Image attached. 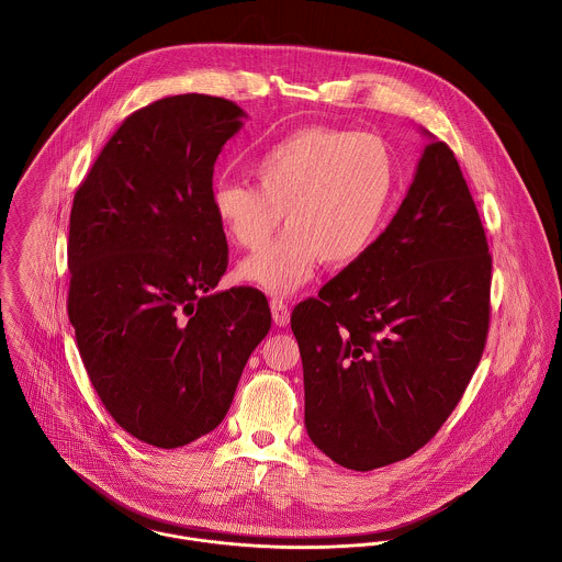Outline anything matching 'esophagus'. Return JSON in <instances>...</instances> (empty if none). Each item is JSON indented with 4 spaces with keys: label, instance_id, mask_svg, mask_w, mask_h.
I'll return each instance as SVG.
<instances>
[{
    "label": "esophagus",
    "instance_id": "34e87169",
    "mask_svg": "<svg viewBox=\"0 0 562 562\" xmlns=\"http://www.w3.org/2000/svg\"><path fill=\"white\" fill-rule=\"evenodd\" d=\"M270 312H272V321L277 326H288L290 324V307L283 299H270Z\"/></svg>",
    "mask_w": 562,
    "mask_h": 562
}]
</instances>
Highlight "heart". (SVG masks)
<instances>
[{"instance_id": "obj_1", "label": "heart", "mask_w": 562, "mask_h": 562, "mask_svg": "<svg viewBox=\"0 0 562 562\" xmlns=\"http://www.w3.org/2000/svg\"><path fill=\"white\" fill-rule=\"evenodd\" d=\"M252 172L259 186L218 181L212 210L246 250L270 240L285 214L288 232L240 266L241 279L270 294L296 292L321 261L344 268L361 259L383 234L398 192V160L381 136L322 125L274 143Z\"/></svg>"}]
</instances>
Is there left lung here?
<instances>
[{"mask_svg": "<svg viewBox=\"0 0 562 562\" xmlns=\"http://www.w3.org/2000/svg\"><path fill=\"white\" fill-rule=\"evenodd\" d=\"M422 132L430 143L387 229L292 312L307 435L355 472L426 446L486 344L491 255L481 216L452 149Z\"/></svg>", "mask_w": 562, "mask_h": 562, "instance_id": "left-lung-1", "label": "left lung"}]
</instances>
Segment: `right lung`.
Instances as JSON below:
<instances>
[{
	"label": "right lung",
	"mask_w": 562,
	"mask_h": 562,
	"mask_svg": "<svg viewBox=\"0 0 562 562\" xmlns=\"http://www.w3.org/2000/svg\"><path fill=\"white\" fill-rule=\"evenodd\" d=\"M244 110L175 94L130 114L81 181L69 223V321L83 368L132 437L179 448L227 415L270 330L255 288L216 292L227 238L214 161Z\"/></svg>",
	"instance_id": "right-lung-1"
}]
</instances>
